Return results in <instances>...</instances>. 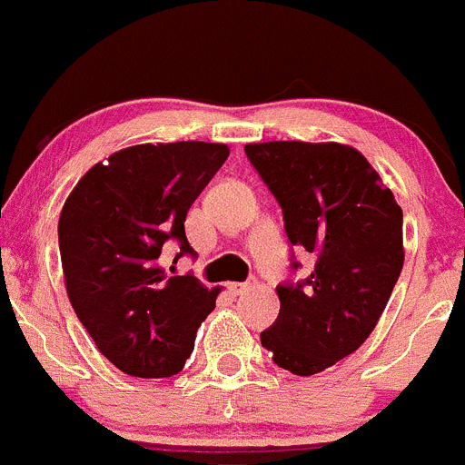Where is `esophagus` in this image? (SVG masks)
Segmentation results:
<instances>
[{
  "label": "esophagus",
  "instance_id": "esophagus-1",
  "mask_svg": "<svg viewBox=\"0 0 465 465\" xmlns=\"http://www.w3.org/2000/svg\"><path fill=\"white\" fill-rule=\"evenodd\" d=\"M248 289H251V284H248V282H232V284L228 286V291H231L232 295H242V293H246Z\"/></svg>",
  "mask_w": 465,
  "mask_h": 465
}]
</instances>
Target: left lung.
<instances>
[{"instance_id":"8db88e82","label":"left lung","mask_w":465,"mask_h":465,"mask_svg":"<svg viewBox=\"0 0 465 465\" xmlns=\"http://www.w3.org/2000/svg\"><path fill=\"white\" fill-rule=\"evenodd\" d=\"M243 150L282 205L291 243L315 260L304 282L277 286L280 315L262 347L291 374H320L381 320L403 271V210L351 145L271 141Z\"/></svg>"}]
</instances>
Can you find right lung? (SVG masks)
<instances>
[{
	"label": "right lung",
	"mask_w": 465,
	"mask_h": 465,
	"mask_svg": "<svg viewBox=\"0 0 465 465\" xmlns=\"http://www.w3.org/2000/svg\"><path fill=\"white\" fill-rule=\"evenodd\" d=\"M223 143H143L118 150L75 183L62 205V272L69 302L98 351L136 378L179 374L219 289L167 275V242L181 255L190 205L223 165Z\"/></svg>",
	"instance_id": "right-lung-1"
}]
</instances>
